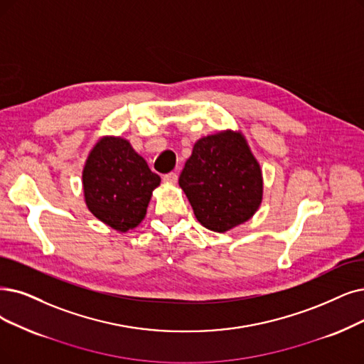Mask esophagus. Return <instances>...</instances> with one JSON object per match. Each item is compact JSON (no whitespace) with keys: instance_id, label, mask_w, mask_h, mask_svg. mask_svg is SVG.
<instances>
[{"instance_id":"esophagus-1","label":"esophagus","mask_w":364,"mask_h":364,"mask_svg":"<svg viewBox=\"0 0 364 364\" xmlns=\"http://www.w3.org/2000/svg\"><path fill=\"white\" fill-rule=\"evenodd\" d=\"M178 173H174V171H171V173H167V174H164V182H167V183H176L178 182Z\"/></svg>"}]
</instances>
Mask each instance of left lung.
Instances as JSON below:
<instances>
[{
  "label": "left lung",
  "instance_id": "obj_1",
  "mask_svg": "<svg viewBox=\"0 0 364 364\" xmlns=\"http://www.w3.org/2000/svg\"><path fill=\"white\" fill-rule=\"evenodd\" d=\"M179 185L197 221L225 232L248 221L263 198V176L240 132L216 133L197 140Z\"/></svg>",
  "mask_w": 364,
  "mask_h": 364
}]
</instances>
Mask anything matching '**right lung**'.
Masks as SVG:
<instances>
[{
	"instance_id": "1",
	"label": "right lung",
	"mask_w": 364,
	"mask_h": 364,
	"mask_svg": "<svg viewBox=\"0 0 364 364\" xmlns=\"http://www.w3.org/2000/svg\"><path fill=\"white\" fill-rule=\"evenodd\" d=\"M86 206L101 223L118 231L137 227L161 182L144 158L122 137H103L86 159L83 173Z\"/></svg>"
}]
</instances>
